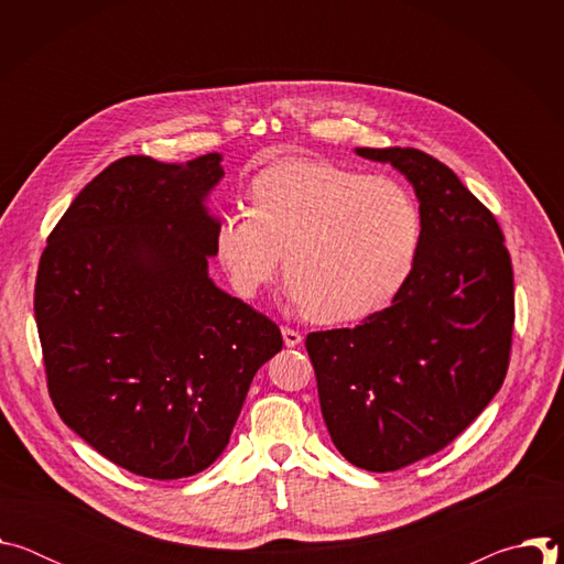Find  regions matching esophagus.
<instances>
[{
	"label": "esophagus",
	"instance_id": "obj_1",
	"mask_svg": "<svg viewBox=\"0 0 564 564\" xmlns=\"http://www.w3.org/2000/svg\"><path fill=\"white\" fill-rule=\"evenodd\" d=\"M281 335H283V344H285L288 348H294V346H299V344L303 341L301 333H296V330H292V328H283Z\"/></svg>",
	"mask_w": 564,
	"mask_h": 564
}]
</instances>
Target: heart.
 I'll use <instances>...</instances> for the list:
<instances>
[{
    "mask_svg": "<svg viewBox=\"0 0 564 564\" xmlns=\"http://www.w3.org/2000/svg\"><path fill=\"white\" fill-rule=\"evenodd\" d=\"M250 203L223 214L214 236L238 294L257 296L285 261L288 301L318 324H348L411 279L424 220L394 178L290 158L252 181Z\"/></svg>",
    "mask_w": 564,
    "mask_h": 564,
    "instance_id": "heart-1",
    "label": "heart"
}]
</instances>
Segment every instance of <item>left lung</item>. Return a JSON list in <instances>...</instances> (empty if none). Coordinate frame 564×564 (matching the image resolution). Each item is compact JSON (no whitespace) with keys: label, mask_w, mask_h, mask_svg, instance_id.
Instances as JSON below:
<instances>
[{"label":"left lung","mask_w":564,"mask_h":564,"mask_svg":"<svg viewBox=\"0 0 564 564\" xmlns=\"http://www.w3.org/2000/svg\"><path fill=\"white\" fill-rule=\"evenodd\" d=\"M357 155L404 174L424 231L411 279L357 328L310 333L321 413L339 453L386 473L451 444L500 390L513 335V268L496 216L413 147Z\"/></svg>","instance_id":"obj_1"}]
</instances>
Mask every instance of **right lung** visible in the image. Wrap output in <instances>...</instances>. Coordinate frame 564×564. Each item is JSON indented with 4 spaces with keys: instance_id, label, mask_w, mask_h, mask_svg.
Instances as JSON below:
<instances>
[{
    "instance_id": "obj_1",
    "label": "right lung",
    "mask_w": 564,
    "mask_h": 564,
    "mask_svg": "<svg viewBox=\"0 0 564 564\" xmlns=\"http://www.w3.org/2000/svg\"><path fill=\"white\" fill-rule=\"evenodd\" d=\"M220 160H116L75 196L40 259L35 321L57 415L151 479L205 470L257 370L283 348L274 321L209 279L218 218L205 200Z\"/></svg>"
}]
</instances>
